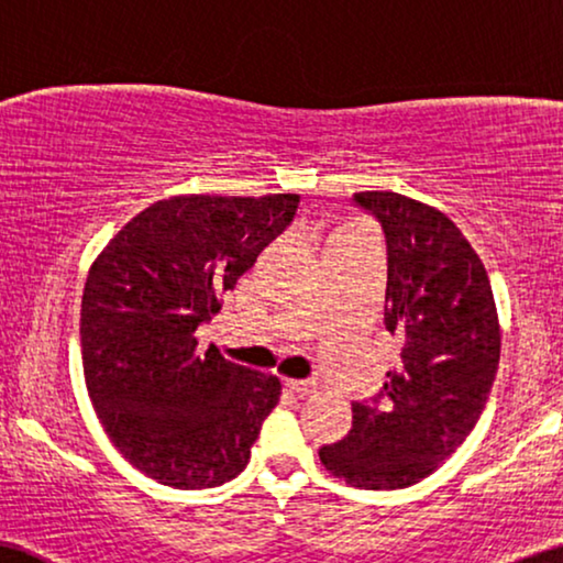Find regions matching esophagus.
<instances>
[{
	"label": "esophagus",
	"mask_w": 563,
	"mask_h": 563,
	"mask_svg": "<svg viewBox=\"0 0 563 563\" xmlns=\"http://www.w3.org/2000/svg\"><path fill=\"white\" fill-rule=\"evenodd\" d=\"M285 384H288V389L298 391V394H313L318 389V384L310 379H288Z\"/></svg>",
	"instance_id": "34e87169"
}]
</instances>
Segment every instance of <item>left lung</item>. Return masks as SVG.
<instances>
[{
	"instance_id": "1",
	"label": "left lung",
	"mask_w": 563,
	"mask_h": 563,
	"mask_svg": "<svg viewBox=\"0 0 563 563\" xmlns=\"http://www.w3.org/2000/svg\"><path fill=\"white\" fill-rule=\"evenodd\" d=\"M356 201L387 234L384 321L405 346L374 405L356 401L351 432L318 457L354 488L397 490L432 475L475 427L496 382L500 323L483 260L448 214L397 191Z\"/></svg>"
}]
</instances>
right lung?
<instances>
[{
	"label": "right lung",
	"mask_w": 563,
	"mask_h": 563,
	"mask_svg": "<svg viewBox=\"0 0 563 563\" xmlns=\"http://www.w3.org/2000/svg\"><path fill=\"white\" fill-rule=\"evenodd\" d=\"M298 195L158 199L115 232L88 271L80 349L88 397L141 473L179 490L245 470L280 401L275 374L199 351L197 325L288 228Z\"/></svg>",
	"instance_id": "1"
}]
</instances>
